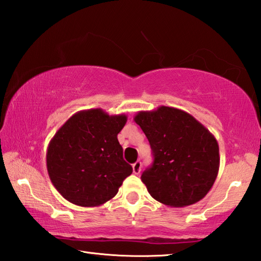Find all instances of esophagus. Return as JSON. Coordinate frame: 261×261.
<instances>
[{
  "mask_svg": "<svg viewBox=\"0 0 261 261\" xmlns=\"http://www.w3.org/2000/svg\"><path fill=\"white\" fill-rule=\"evenodd\" d=\"M132 170H134V174L138 175L141 170V162L140 161L135 162L134 165H132Z\"/></svg>",
  "mask_w": 261,
  "mask_h": 261,
  "instance_id": "obj_1",
  "label": "esophagus"
}]
</instances>
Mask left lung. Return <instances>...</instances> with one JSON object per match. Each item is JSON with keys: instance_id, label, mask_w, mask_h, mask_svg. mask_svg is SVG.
<instances>
[{"instance_id": "left-lung-1", "label": "left lung", "mask_w": 261, "mask_h": 261, "mask_svg": "<svg viewBox=\"0 0 261 261\" xmlns=\"http://www.w3.org/2000/svg\"><path fill=\"white\" fill-rule=\"evenodd\" d=\"M153 151L154 162L141 182L154 199L170 207H185L201 200L219 173V144L192 115L160 106L134 117Z\"/></svg>"}]
</instances>
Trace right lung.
Masks as SVG:
<instances>
[{"label": "right lung", "mask_w": 261, "mask_h": 261, "mask_svg": "<svg viewBox=\"0 0 261 261\" xmlns=\"http://www.w3.org/2000/svg\"><path fill=\"white\" fill-rule=\"evenodd\" d=\"M126 121L125 114L87 109L73 114L56 131L48 145L46 162L51 183L64 199L95 207L116 196L132 173L117 139Z\"/></svg>", "instance_id": "obj_1"}]
</instances>
